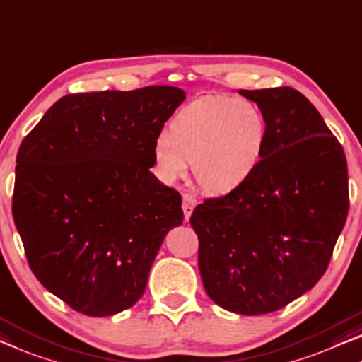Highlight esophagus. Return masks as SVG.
<instances>
[{
  "label": "esophagus",
  "instance_id": "esophagus-1",
  "mask_svg": "<svg viewBox=\"0 0 362 362\" xmlns=\"http://www.w3.org/2000/svg\"><path fill=\"white\" fill-rule=\"evenodd\" d=\"M197 206V199L194 194L191 192H185L182 194V211H185V218L189 220L191 214L194 211V207Z\"/></svg>",
  "mask_w": 362,
  "mask_h": 362
}]
</instances>
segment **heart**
<instances>
[{"instance_id": "obj_1", "label": "heart", "mask_w": 362, "mask_h": 362, "mask_svg": "<svg viewBox=\"0 0 362 362\" xmlns=\"http://www.w3.org/2000/svg\"><path fill=\"white\" fill-rule=\"evenodd\" d=\"M268 122L259 106L246 98L201 96L180 109L170 134L155 140L160 175L173 181L194 166L199 186L227 194L243 186L263 158Z\"/></svg>"}]
</instances>
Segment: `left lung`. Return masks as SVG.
<instances>
[{
	"label": "left lung",
	"instance_id": "obj_1",
	"mask_svg": "<svg viewBox=\"0 0 362 362\" xmlns=\"http://www.w3.org/2000/svg\"><path fill=\"white\" fill-rule=\"evenodd\" d=\"M268 122L263 158L238 189L194 209L199 271L209 297L242 315L276 312L327 271L348 217L343 146L291 86L238 90Z\"/></svg>",
	"mask_w": 362,
	"mask_h": 362
}]
</instances>
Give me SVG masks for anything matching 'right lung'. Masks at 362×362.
<instances>
[{"label":"right lung","mask_w":362,"mask_h":362,"mask_svg":"<svg viewBox=\"0 0 362 362\" xmlns=\"http://www.w3.org/2000/svg\"><path fill=\"white\" fill-rule=\"evenodd\" d=\"M182 101L175 86L66 94L21 144L16 228L30 271L73 310L132 307L185 218L180 192L150 171L155 140Z\"/></svg>","instance_id":"add662e5"}]
</instances>
